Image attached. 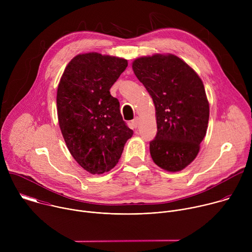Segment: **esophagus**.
<instances>
[{
    "label": "esophagus",
    "mask_w": 252,
    "mask_h": 252,
    "mask_svg": "<svg viewBox=\"0 0 252 252\" xmlns=\"http://www.w3.org/2000/svg\"><path fill=\"white\" fill-rule=\"evenodd\" d=\"M138 124H139V120H138V118H134V119L131 121V125H132V126H133L134 128H136V127H137Z\"/></svg>",
    "instance_id": "1"
}]
</instances>
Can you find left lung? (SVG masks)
Returning <instances> with one entry per match:
<instances>
[{"instance_id": "8db88e82", "label": "left lung", "mask_w": 252, "mask_h": 252, "mask_svg": "<svg viewBox=\"0 0 252 252\" xmlns=\"http://www.w3.org/2000/svg\"><path fill=\"white\" fill-rule=\"evenodd\" d=\"M132 69L156 107L158 132L150 142L152 158L164 170H182L196 158L206 134L209 103L202 81L171 54L138 58Z\"/></svg>"}]
</instances>
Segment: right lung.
<instances>
[{
    "label": "right lung",
    "instance_id": "obj_1",
    "mask_svg": "<svg viewBox=\"0 0 252 252\" xmlns=\"http://www.w3.org/2000/svg\"><path fill=\"white\" fill-rule=\"evenodd\" d=\"M122 58L88 53L64 68L57 93L60 128L76 161L92 174L110 171L133 134L110 90L126 68Z\"/></svg>",
    "mask_w": 252,
    "mask_h": 252
}]
</instances>
